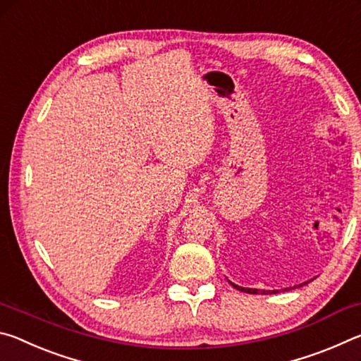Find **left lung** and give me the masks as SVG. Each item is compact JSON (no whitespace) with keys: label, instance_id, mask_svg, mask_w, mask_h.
I'll list each match as a JSON object with an SVG mask.
<instances>
[{"label":"left lung","instance_id":"obj_1","mask_svg":"<svg viewBox=\"0 0 361 361\" xmlns=\"http://www.w3.org/2000/svg\"><path fill=\"white\" fill-rule=\"evenodd\" d=\"M307 283V282H305ZM232 286H234V288H237V290H240V291H245V293H250V295H258V293H261V295H271V293H279L277 290H274V291H266V290H256V288H242V286H239V285H234L232 283ZM299 286H302V285H299ZM285 290H288V288H285Z\"/></svg>","mask_w":361,"mask_h":361}]
</instances>
